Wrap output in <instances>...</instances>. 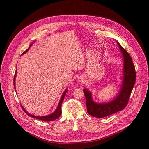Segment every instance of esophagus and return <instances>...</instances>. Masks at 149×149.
I'll return each mask as SVG.
<instances>
[{"mask_svg": "<svg viewBox=\"0 0 149 149\" xmlns=\"http://www.w3.org/2000/svg\"><path fill=\"white\" fill-rule=\"evenodd\" d=\"M78 81L81 84H83L85 82V78H84L83 75H80L79 76V77H78Z\"/></svg>", "mask_w": 149, "mask_h": 149, "instance_id": "obj_1", "label": "esophagus"}]
</instances>
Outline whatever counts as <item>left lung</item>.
I'll list each match as a JSON object with an SVG mask.
<instances>
[{
  "label": "left lung",
  "instance_id": "8db88e82",
  "mask_svg": "<svg viewBox=\"0 0 149 149\" xmlns=\"http://www.w3.org/2000/svg\"><path fill=\"white\" fill-rule=\"evenodd\" d=\"M123 57L122 82L117 96L107 102L97 103L93 100L91 92L87 88L83 91L86 96L87 110L89 115L97 118H103L124 109L128 104L131 92L135 83L136 73L132 59L126 50L117 42Z\"/></svg>",
  "mask_w": 149,
  "mask_h": 149
}]
</instances>
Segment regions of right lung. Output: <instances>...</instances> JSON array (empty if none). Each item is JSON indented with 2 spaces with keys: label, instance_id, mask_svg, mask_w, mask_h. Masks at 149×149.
Listing matches in <instances>:
<instances>
[{
  "label": "right lung",
  "instance_id": "add662e5",
  "mask_svg": "<svg viewBox=\"0 0 149 149\" xmlns=\"http://www.w3.org/2000/svg\"><path fill=\"white\" fill-rule=\"evenodd\" d=\"M33 44V42L32 44H30V46L24 52H23L22 54V55H24V54L26 53L27 51L29 50V49L31 48V47L32 45V44ZM16 74H17V70L15 71V75H14V87H15V77H16ZM67 92V88H66L65 90L64 91V92H63L62 95L61 96V98L60 99V101H59V103L58 104V106L57 107L56 109V110H55V111L52 113L50 115H48V116H33V115H32L31 113H28L26 110H25V109L23 107V106L21 105V106H22V108L23 109V110L24 111L25 113H26L27 115H28V116L29 117H31L32 118H37V119H39V120H42V121H54L56 119H57V118H58L59 117L61 116V115L62 113V109H61V106H62V104L63 102V99H64V97L66 95V93Z\"/></svg>",
  "mask_w": 149,
  "mask_h": 149
}]
</instances>
